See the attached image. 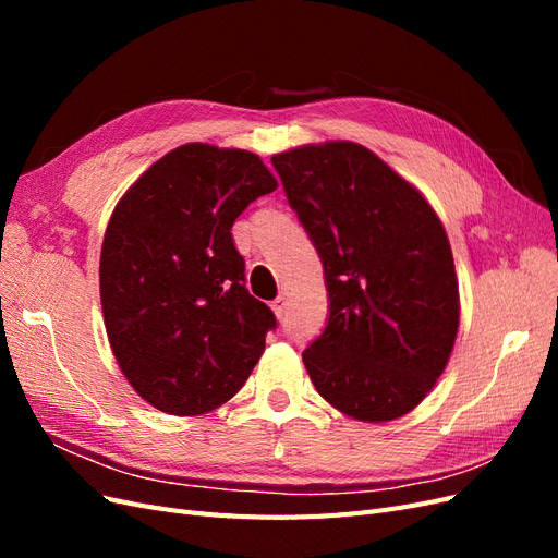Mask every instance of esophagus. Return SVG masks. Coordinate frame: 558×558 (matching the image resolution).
I'll return each instance as SVG.
<instances>
[{"instance_id":"esophagus-1","label":"esophagus","mask_w":558,"mask_h":558,"mask_svg":"<svg viewBox=\"0 0 558 558\" xmlns=\"http://www.w3.org/2000/svg\"><path fill=\"white\" fill-rule=\"evenodd\" d=\"M286 307H289V300H286L283 295H279L277 300H272V310H275V314H277L279 318L286 314Z\"/></svg>"}]
</instances>
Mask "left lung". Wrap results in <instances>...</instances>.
<instances>
[{
    "label": "left lung",
    "instance_id": "1",
    "mask_svg": "<svg viewBox=\"0 0 558 558\" xmlns=\"http://www.w3.org/2000/svg\"><path fill=\"white\" fill-rule=\"evenodd\" d=\"M272 165L326 275L328 324L302 351L312 384L359 421L412 412L459 330V279L440 218L361 144L300 146Z\"/></svg>",
    "mask_w": 558,
    "mask_h": 558
}]
</instances>
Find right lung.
Masks as SVG:
<instances>
[{
    "label": "right lung",
    "instance_id": "add662e5",
    "mask_svg": "<svg viewBox=\"0 0 558 558\" xmlns=\"http://www.w3.org/2000/svg\"><path fill=\"white\" fill-rule=\"evenodd\" d=\"M277 179L256 154L183 144L118 202L99 256L113 356L146 402L174 416L240 391L277 318L244 286L232 223Z\"/></svg>",
    "mask_w": 558,
    "mask_h": 558
}]
</instances>
